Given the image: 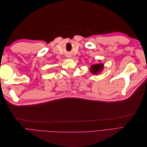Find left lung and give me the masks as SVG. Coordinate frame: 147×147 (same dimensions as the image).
I'll list each match as a JSON object with an SVG mask.
<instances>
[{
  "instance_id": "obj_1",
  "label": "left lung",
  "mask_w": 147,
  "mask_h": 147,
  "mask_svg": "<svg viewBox=\"0 0 147 147\" xmlns=\"http://www.w3.org/2000/svg\"><path fill=\"white\" fill-rule=\"evenodd\" d=\"M103 67H104V64L102 63L93 64L91 65L90 72L92 74H95V75L98 74L101 72L102 69H103Z\"/></svg>"
}]
</instances>
